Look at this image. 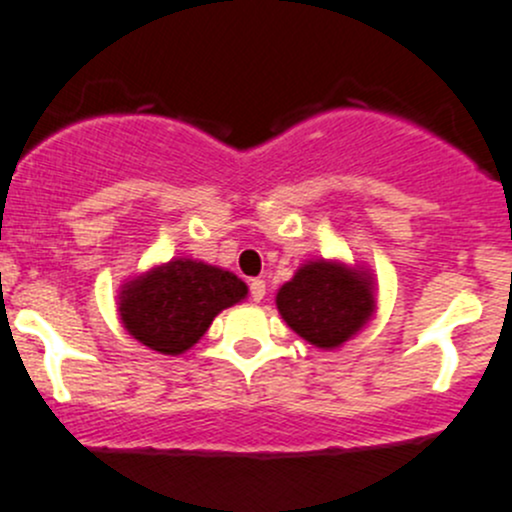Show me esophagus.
<instances>
[{"label":"esophagus","instance_id":"obj_1","mask_svg":"<svg viewBox=\"0 0 512 512\" xmlns=\"http://www.w3.org/2000/svg\"><path fill=\"white\" fill-rule=\"evenodd\" d=\"M249 291H251V298L254 301H263V296H266V281L263 278H254V281L249 283Z\"/></svg>","mask_w":512,"mask_h":512}]
</instances>
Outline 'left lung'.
<instances>
[{
	"mask_svg": "<svg viewBox=\"0 0 512 512\" xmlns=\"http://www.w3.org/2000/svg\"><path fill=\"white\" fill-rule=\"evenodd\" d=\"M283 321L316 348H338L376 311L373 276L341 261H308L276 293Z\"/></svg>",
	"mask_w": 512,
	"mask_h": 512,
	"instance_id": "obj_1",
	"label": "left lung"
}]
</instances>
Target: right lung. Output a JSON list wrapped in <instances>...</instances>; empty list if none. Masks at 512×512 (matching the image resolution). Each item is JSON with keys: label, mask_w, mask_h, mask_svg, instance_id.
<instances>
[{"label": "right lung", "mask_w": 512, "mask_h": 512, "mask_svg": "<svg viewBox=\"0 0 512 512\" xmlns=\"http://www.w3.org/2000/svg\"><path fill=\"white\" fill-rule=\"evenodd\" d=\"M246 293V283L231 271L174 258L121 286L119 316L136 341L151 351L179 356L209 331L224 308L239 303Z\"/></svg>", "instance_id": "1"}]
</instances>
